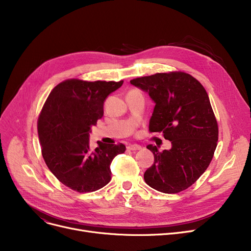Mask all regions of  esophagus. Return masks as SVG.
<instances>
[{
  "instance_id": "34e87169",
  "label": "esophagus",
  "mask_w": 251,
  "mask_h": 251,
  "mask_svg": "<svg viewBox=\"0 0 251 251\" xmlns=\"http://www.w3.org/2000/svg\"><path fill=\"white\" fill-rule=\"evenodd\" d=\"M127 149L130 151H139V150H141V147L138 146V144H129Z\"/></svg>"
}]
</instances>
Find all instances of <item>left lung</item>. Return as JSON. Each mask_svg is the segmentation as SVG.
Wrapping results in <instances>:
<instances>
[{
	"instance_id": "left-lung-1",
	"label": "left lung",
	"mask_w": 251,
	"mask_h": 251,
	"mask_svg": "<svg viewBox=\"0 0 251 251\" xmlns=\"http://www.w3.org/2000/svg\"><path fill=\"white\" fill-rule=\"evenodd\" d=\"M149 92L155 105L150 132L162 133L171 150L152 151L154 163L144 173V181L163 193H178L190 187L207 169L217 148L219 128L201 83L188 73H155L130 80Z\"/></svg>"
}]
</instances>
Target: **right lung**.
I'll list each match as a JSON object with an SVG mask.
<instances>
[{
	"label": "right lung",
	"mask_w": 251,
	"mask_h": 251,
	"mask_svg": "<svg viewBox=\"0 0 251 251\" xmlns=\"http://www.w3.org/2000/svg\"><path fill=\"white\" fill-rule=\"evenodd\" d=\"M121 81L67 79L52 88L37 120L42 154L50 172L70 189L84 193L105 186L111 163L124 144L99 142L89 148L91 126L103 115V101Z\"/></svg>",
	"instance_id": "right-lung-1"
}]
</instances>
